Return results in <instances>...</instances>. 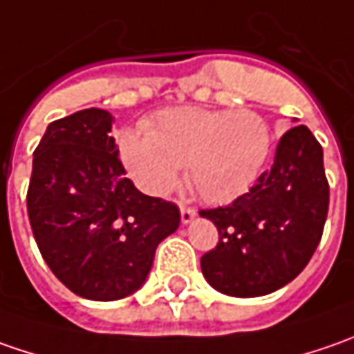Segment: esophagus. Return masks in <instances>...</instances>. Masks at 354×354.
I'll return each instance as SVG.
<instances>
[{
	"mask_svg": "<svg viewBox=\"0 0 354 354\" xmlns=\"http://www.w3.org/2000/svg\"><path fill=\"white\" fill-rule=\"evenodd\" d=\"M195 216H197V211H195L193 207L181 205V223H183V225H189Z\"/></svg>",
	"mask_w": 354,
	"mask_h": 354,
	"instance_id": "obj_1",
	"label": "esophagus"
}]
</instances>
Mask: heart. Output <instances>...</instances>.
<instances>
[{
    "mask_svg": "<svg viewBox=\"0 0 354 354\" xmlns=\"http://www.w3.org/2000/svg\"><path fill=\"white\" fill-rule=\"evenodd\" d=\"M272 147V131L252 110L181 106L159 112L143 129H122L118 151L129 177L147 195H167L179 167L209 203H230L250 189Z\"/></svg>",
    "mask_w": 354,
    "mask_h": 354,
    "instance_id": "b5f03b06",
    "label": "heart"
}]
</instances>
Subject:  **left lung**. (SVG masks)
Here are the masks:
<instances>
[{"label":"left lung","mask_w":354,"mask_h":354,"mask_svg":"<svg viewBox=\"0 0 354 354\" xmlns=\"http://www.w3.org/2000/svg\"><path fill=\"white\" fill-rule=\"evenodd\" d=\"M329 209L323 147L306 126L288 129L274 163L228 207L198 214L218 228V244L201 258L216 292L260 297L301 274L319 244Z\"/></svg>","instance_id":"8db88e82"}]
</instances>
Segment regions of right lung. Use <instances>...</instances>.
I'll return each mask as SVG.
<instances>
[{"label":"right lung","mask_w":354,"mask_h":354,"mask_svg":"<svg viewBox=\"0 0 354 354\" xmlns=\"http://www.w3.org/2000/svg\"><path fill=\"white\" fill-rule=\"evenodd\" d=\"M100 108L48 124L33 153L27 212L41 256L76 295L114 301L138 292L156 248L177 230V205L138 191Z\"/></svg>","instance_id":"right-lung-1"}]
</instances>
